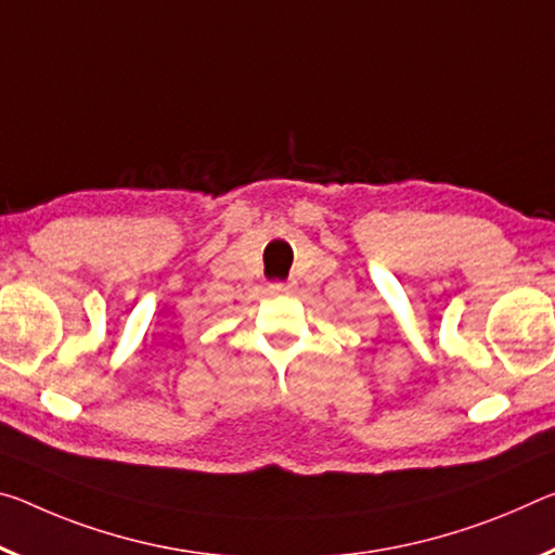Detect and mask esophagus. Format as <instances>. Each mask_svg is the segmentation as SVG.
<instances>
[{
	"mask_svg": "<svg viewBox=\"0 0 555 555\" xmlns=\"http://www.w3.org/2000/svg\"><path fill=\"white\" fill-rule=\"evenodd\" d=\"M288 292H292V284H284V281H276V284H269V294H274V296L288 294Z\"/></svg>",
	"mask_w": 555,
	"mask_h": 555,
	"instance_id": "esophagus-1",
	"label": "esophagus"
}]
</instances>
